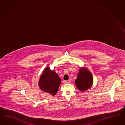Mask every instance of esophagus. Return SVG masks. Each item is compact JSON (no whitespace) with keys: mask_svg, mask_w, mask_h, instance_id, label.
I'll list each match as a JSON object with an SVG mask.
<instances>
[{"mask_svg":"<svg viewBox=\"0 0 125 125\" xmlns=\"http://www.w3.org/2000/svg\"><path fill=\"white\" fill-rule=\"evenodd\" d=\"M63 82H64V83H70V81L69 80H64V81H63Z\"/></svg>","mask_w":125,"mask_h":125,"instance_id":"1","label":"esophagus"}]
</instances>
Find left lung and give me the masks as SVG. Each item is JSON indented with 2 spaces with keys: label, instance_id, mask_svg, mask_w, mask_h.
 <instances>
[{
  "label": "left lung",
  "instance_id": "left-lung-1",
  "mask_svg": "<svg viewBox=\"0 0 125 125\" xmlns=\"http://www.w3.org/2000/svg\"><path fill=\"white\" fill-rule=\"evenodd\" d=\"M75 83L79 91L84 92L88 90L93 83V77L91 72L87 68H80Z\"/></svg>",
  "mask_w": 125,
  "mask_h": 125
}]
</instances>
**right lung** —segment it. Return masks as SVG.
I'll return each mask as SVG.
<instances>
[{"mask_svg":"<svg viewBox=\"0 0 125 125\" xmlns=\"http://www.w3.org/2000/svg\"><path fill=\"white\" fill-rule=\"evenodd\" d=\"M61 83V79L57 73L47 66L40 76L38 85L41 90L55 96Z\"/></svg>","mask_w":125,"mask_h":125,"instance_id":"1","label":"right lung"}]
</instances>
